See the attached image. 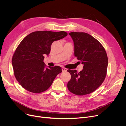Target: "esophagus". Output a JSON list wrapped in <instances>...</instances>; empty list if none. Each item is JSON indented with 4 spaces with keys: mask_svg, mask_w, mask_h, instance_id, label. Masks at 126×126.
<instances>
[{
    "mask_svg": "<svg viewBox=\"0 0 126 126\" xmlns=\"http://www.w3.org/2000/svg\"><path fill=\"white\" fill-rule=\"evenodd\" d=\"M67 71V69L65 68H62V71L63 72H66Z\"/></svg>",
    "mask_w": 126,
    "mask_h": 126,
    "instance_id": "34e87169",
    "label": "esophagus"
}]
</instances>
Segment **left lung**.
Masks as SVG:
<instances>
[{"mask_svg": "<svg viewBox=\"0 0 126 126\" xmlns=\"http://www.w3.org/2000/svg\"><path fill=\"white\" fill-rule=\"evenodd\" d=\"M74 43V54L83 64L77 72L68 69L71 79L67 83L71 93L78 96L89 94L105 80L108 67V57L100 42L86 32H70Z\"/></svg>", "mask_w": 126, "mask_h": 126, "instance_id": "obj_1", "label": "left lung"}]
</instances>
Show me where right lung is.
<instances>
[{
	"instance_id": "add662e5",
	"label": "right lung",
	"mask_w": 126,
	"mask_h": 126,
	"mask_svg": "<svg viewBox=\"0 0 126 126\" xmlns=\"http://www.w3.org/2000/svg\"><path fill=\"white\" fill-rule=\"evenodd\" d=\"M67 35L63 31H37L20 42L13 55L12 64L15 77L24 89L38 94L50 87L62 69L59 66L46 68L44 56L49 54L53 42Z\"/></svg>"
}]
</instances>
